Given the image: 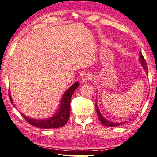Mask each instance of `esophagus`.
Listing matches in <instances>:
<instances>
[{
  "instance_id": "1",
  "label": "esophagus",
  "mask_w": 157,
  "mask_h": 157,
  "mask_svg": "<svg viewBox=\"0 0 157 157\" xmlns=\"http://www.w3.org/2000/svg\"><path fill=\"white\" fill-rule=\"evenodd\" d=\"M91 78H92V76H91V75L90 74V73H86L82 75V82L83 83H86L87 82H89V81H90Z\"/></svg>"
}]
</instances>
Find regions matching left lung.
I'll return each mask as SVG.
<instances>
[{
    "label": "left lung",
    "instance_id": "left-lung-1",
    "mask_svg": "<svg viewBox=\"0 0 157 157\" xmlns=\"http://www.w3.org/2000/svg\"><path fill=\"white\" fill-rule=\"evenodd\" d=\"M139 63H140L141 66H142L143 68L144 69L145 72H146V74H148V67H147V64L146 63V61H145L144 56L142 55V53H141V52H140V59H139ZM95 108H96L97 114H98V118H99V120L100 121V122H101L103 125L106 126V127H117V126L124 124H125L126 122H127V121H121V122H113V121H108V120L106 119L102 115V113H100V109H99V108H98V104H97V102L95 104ZM130 120H129V121H130Z\"/></svg>",
    "mask_w": 157,
    "mask_h": 157
}]
</instances>
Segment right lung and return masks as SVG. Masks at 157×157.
Returning <instances> with one entry per match:
<instances>
[{"instance_id": "add662e5", "label": "right lung", "mask_w": 157, "mask_h": 157, "mask_svg": "<svg viewBox=\"0 0 157 157\" xmlns=\"http://www.w3.org/2000/svg\"><path fill=\"white\" fill-rule=\"evenodd\" d=\"M78 86L79 83L77 82L65 91V92L62 97L60 104H59L57 111L49 118L43 119H35L25 116L22 113H21V115L30 124L34 126V127H39V128L54 129L63 127L66 124L70 117V102H71V97H72L74 91ZM9 99L11 100V104L13 105L10 92H9Z\"/></svg>"}]
</instances>
